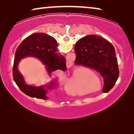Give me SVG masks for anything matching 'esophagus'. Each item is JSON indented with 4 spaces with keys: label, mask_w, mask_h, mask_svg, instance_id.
<instances>
[{
    "label": "esophagus",
    "mask_w": 134,
    "mask_h": 134,
    "mask_svg": "<svg viewBox=\"0 0 134 134\" xmlns=\"http://www.w3.org/2000/svg\"><path fill=\"white\" fill-rule=\"evenodd\" d=\"M72 63H71V62H69V61L66 62V66H67V68H71V66H72Z\"/></svg>",
    "instance_id": "34e87169"
}]
</instances>
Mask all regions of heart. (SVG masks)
Listing matches in <instances>:
<instances>
[{
  "label": "heart",
  "mask_w": 134,
  "mask_h": 134,
  "mask_svg": "<svg viewBox=\"0 0 134 134\" xmlns=\"http://www.w3.org/2000/svg\"><path fill=\"white\" fill-rule=\"evenodd\" d=\"M96 76V75L95 74V73L90 70L87 71V73H86V77L87 78L90 77H91V76Z\"/></svg>",
  "instance_id": "b5f03b06"
}]
</instances>
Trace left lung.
I'll use <instances>...</instances> for the list:
<instances>
[{
	"label": "left lung",
	"mask_w": 134,
	"mask_h": 134,
	"mask_svg": "<svg viewBox=\"0 0 134 134\" xmlns=\"http://www.w3.org/2000/svg\"><path fill=\"white\" fill-rule=\"evenodd\" d=\"M76 65H82L98 71L104 79L102 91L113 87L119 76L118 61L113 46L107 40L90 35L78 40L74 47Z\"/></svg>",
	"instance_id": "1"
}]
</instances>
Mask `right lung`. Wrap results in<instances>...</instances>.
Returning <instances> with one entry per match:
<instances>
[{
  "instance_id": "obj_1",
  "label": "right lung",
  "mask_w": 134,
  "mask_h": 134,
  "mask_svg": "<svg viewBox=\"0 0 134 134\" xmlns=\"http://www.w3.org/2000/svg\"><path fill=\"white\" fill-rule=\"evenodd\" d=\"M57 42L54 37L43 33L30 35L25 38L16 49L13 68V76L19 89L25 94L38 99H47V93L57 87V80L41 87H35L25 83L24 78L18 70V64L21 59L27 57L37 58L45 65L50 76L56 70H66V58L58 53Z\"/></svg>"
}]
</instances>
